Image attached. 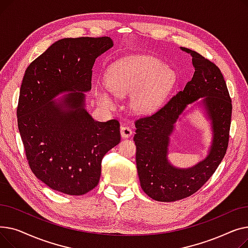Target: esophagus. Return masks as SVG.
<instances>
[{
	"label": "esophagus",
	"instance_id": "obj_1",
	"mask_svg": "<svg viewBox=\"0 0 248 248\" xmlns=\"http://www.w3.org/2000/svg\"><path fill=\"white\" fill-rule=\"evenodd\" d=\"M121 135L123 138H129L133 135V129L129 126L124 125L121 127Z\"/></svg>",
	"mask_w": 248,
	"mask_h": 248
}]
</instances>
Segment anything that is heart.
<instances>
[{
	"label": "heart",
	"instance_id": "1",
	"mask_svg": "<svg viewBox=\"0 0 248 248\" xmlns=\"http://www.w3.org/2000/svg\"><path fill=\"white\" fill-rule=\"evenodd\" d=\"M175 81L174 73L163 68V63L150 56L129 57L114 63L108 72V88L97 87L99 102L112 106L113 94H134L138 111H149L162 100Z\"/></svg>",
	"mask_w": 248,
	"mask_h": 248
}]
</instances>
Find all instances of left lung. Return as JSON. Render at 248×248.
I'll return each instance as SVG.
<instances>
[{
	"label": "left lung",
	"instance_id": "obj_1",
	"mask_svg": "<svg viewBox=\"0 0 248 248\" xmlns=\"http://www.w3.org/2000/svg\"><path fill=\"white\" fill-rule=\"evenodd\" d=\"M192 56L195 72L184 89L151 115L136 120L137 169L141 189L152 199L173 202L196 193L211 178L226 154L232 115V103L223 74L211 60L198 52L182 47ZM200 97L214 124L215 139L208 157L187 170L167 163L168 136L186 104Z\"/></svg>",
	"mask_w": 248,
	"mask_h": 248
}]
</instances>
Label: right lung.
I'll return each mask as SVG.
<instances>
[{
    "label": "right lung",
    "mask_w": 248,
    "mask_h": 248,
    "mask_svg": "<svg viewBox=\"0 0 248 248\" xmlns=\"http://www.w3.org/2000/svg\"><path fill=\"white\" fill-rule=\"evenodd\" d=\"M112 45L109 37L64 38L25 71L19 132L31 171L55 191L83 195L94 189L104 155L121 140L119 121L95 122L84 109L95 59ZM63 91H73L64 106L50 101Z\"/></svg>",
    "instance_id": "1"
}]
</instances>
